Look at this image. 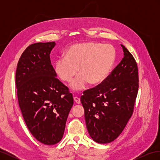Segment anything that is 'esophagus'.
<instances>
[{
	"instance_id": "1",
	"label": "esophagus",
	"mask_w": 160,
	"mask_h": 160,
	"mask_svg": "<svg viewBox=\"0 0 160 160\" xmlns=\"http://www.w3.org/2000/svg\"><path fill=\"white\" fill-rule=\"evenodd\" d=\"M74 101H75V103H76L77 104H80V103H81L80 99L79 98H77V97H75V98H74Z\"/></svg>"
}]
</instances>
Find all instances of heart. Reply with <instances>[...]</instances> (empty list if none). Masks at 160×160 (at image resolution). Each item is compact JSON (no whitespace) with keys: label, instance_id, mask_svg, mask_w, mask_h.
I'll return each instance as SVG.
<instances>
[{"label":"heart","instance_id":"b5f03b06","mask_svg":"<svg viewBox=\"0 0 160 160\" xmlns=\"http://www.w3.org/2000/svg\"><path fill=\"white\" fill-rule=\"evenodd\" d=\"M116 52L111 45L99 42H84L75 44L65 51L64 58L55 62L54 71L62 81L72 82L71 88L75 91L83 89L85 85H98L104 81L114 65Z\"/></svg>","mask_w":160,"mask_h":160}]
</instances>
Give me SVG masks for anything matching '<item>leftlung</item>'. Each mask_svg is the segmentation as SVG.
Wrapping results in <instances>:
<instances>
[{
    "instance_id": "obj_1",
    "label": "left lung",
    "mask_w": 160,
    "mask_h": 160,
    "mask_svg": "<svg viewBox=\"0 0 160 160\" xmlns=\"http://www.w3.org/2000/svg\"><path fill=\"white\" fill-rule=\"evenodd\" d=\"M123 58L101 84L83 92L81 102L87 129L99 143H108L123 132L132 117L137 98V62L123 45Z\"/></svg>"
}]
</instances>
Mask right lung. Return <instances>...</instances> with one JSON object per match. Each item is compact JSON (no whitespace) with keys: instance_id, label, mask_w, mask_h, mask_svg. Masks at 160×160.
<instances>
[{"instance_id":"1","label":"right lung","mask_w":160,"mask_h":160,"mask_svg":"<svg viewBox=\"0 0 160 160\" xmlns=\"http://www.w3.org/2000/svg\"><path fill=\"white\" fill-rule=\"evenodd\" d=\"M55 42L28 46L18 62L15 82L18 105L32 135L45 145L59 142L73 105L69 89L57 78L50 60Z\"/></svg>"}]
</instances>
